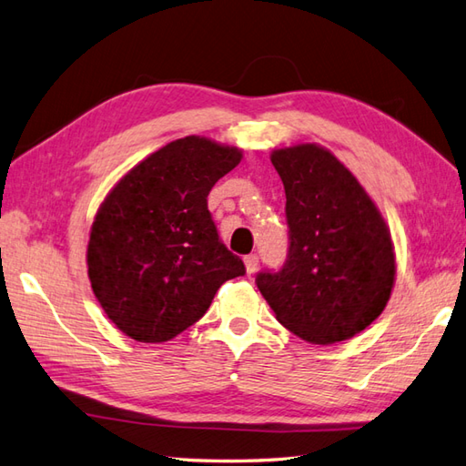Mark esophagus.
<instances>
[{
    "label": "esophagus",
    "instance_id": "34e87169",
    "mask_svg": "<svg viewBox=\"0 0 466 466\" xmlns=\"http://www.w3.org/2000/svg\"><path fill=\"white\" fill-rule=\"evenodd\" d=\"M244 266H246V274H248V276L254 274L256 270H258V256H256V254L246 256Z\"/></svg>",
    "mask_w": 466,
    "mask_h": 466
}]
</instances>
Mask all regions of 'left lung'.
Returning a JSON list of instances; mask_svg holds the SVG:
<instances>
[{
    "label": "left lung",
    "mask_w": 466,
    "mask_h": 466,
    "mask_svg": "<svg viewBox=\"0 0 466 466\" xmlns=\"http://www.w3.org/2000/svg\"><path fill=\"white\" fill-rule=\"evenodd\" d=\"M286 192L289 258L256 276L284 329L310 344L352 339L382 314L397 262L390 230L330 150L296 144L270 154Z\"/></svg>",
    "instance_id": "obj_1"
}]
</instances>
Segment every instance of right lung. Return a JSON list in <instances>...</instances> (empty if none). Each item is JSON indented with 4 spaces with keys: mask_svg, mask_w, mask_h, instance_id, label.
Segmentation results:
<instances>
[{
    "mask_svg": "<svg viewBox=\"0 0 466 466\" xmlns=\"http://www.w3.org/2000/svg\"><path fill=\"white\" fill-rule=\"evenodd\" d=\"M240 160L238 147L186 136L136 164L97 208L87 276L126 336L172 340L202 319L226 280L246 272L218 238L206 200Z\"/></svg>",
    "mask_w": 466,
    "mask_h": 466,
    "instance_id": "add662e5",
    "label": "right lung"
}]
</instances>
